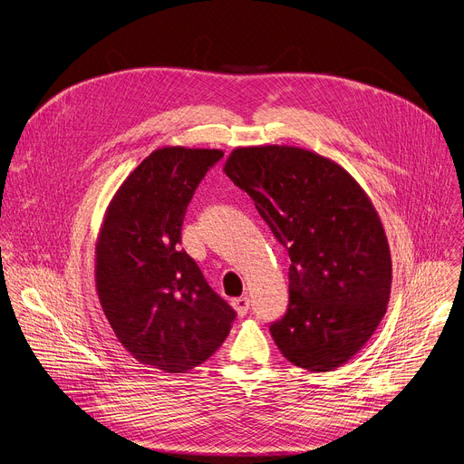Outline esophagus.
<instances>
[{"instance_id": "1", "label": "esophagus", "mask_w": 464, "mask_h": 464, "mask_svg": "<svg viewBox=\"0 0 464 464\" xmlns=\"http://www.w3.org/2000/svg\"><path fill=\"white\" fill-rule=\"evenodd\" d=\"M231 305H233V309H235L240 316H244V314L249 311V298H247V296L235 298V300L231 302Z\"/></svg>"}]
</instances>
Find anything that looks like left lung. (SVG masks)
Returning a JSON list of instances; mask_svg holds the SVG:
<instances>
[{"instance_id": "left-lung-1", "label": "left lung", "mask_w": 464, "mask_h": 464, "mask_svg": "<svg viewBox=\"0 0 464 464\" xmlns=\"http://www.w3.org/2000/svg\"><path fill=\"white\" fill-rule=\"evenodd\" d=\"M224 172L288 251V309L270 327L277 348L311 372L344 364L391 298V247L370 198L341 164L294 146L235 148Z\"/></svg>"}]
</instances>
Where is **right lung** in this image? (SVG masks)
<instances>
[{
    "instance_id": "1",
    "label": "right lung",
    "mask_w": 464,
    "mask_h": 464,
    "mask_svg": "<svg viewBox=\"0 0 464 464\" xmlns=\"http://www.w3.org/2000/svg\"><path fill=\"white\" fill-rule=\"evenodd\" d=\"M222 157L183 146L150 153L116 190L96 242V290L116 339L168 373L207 361L237 316L181 249L187 207Z\"/></svg>"
}]
</instances>
